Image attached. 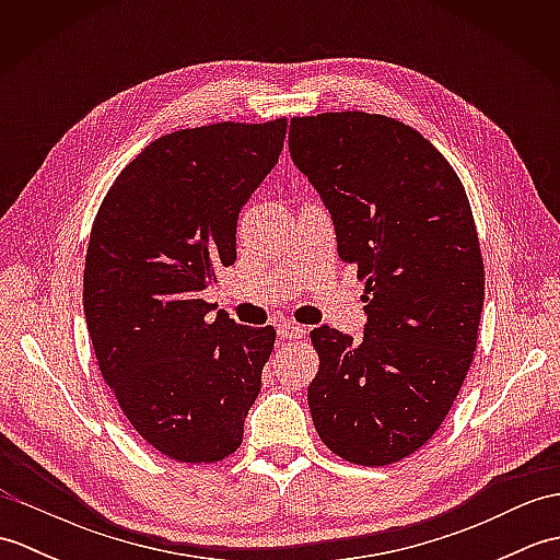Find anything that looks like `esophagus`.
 I'll return each instance as SVG.
<instances>
[{
  "label": "esophagus",
  "mask_w": 560,
  "mask_h": 560,
  "mask_svg": "<svg viewBox=\"0 0 560 560\" xmlns=\"http://www.w3.org/2000/svg\"><path fill=\"white\" fill-rule=\"evenodd\" d=\"M277 331H279V337H283V339H301L305 335V327L295 325V323H279Z\"/></svg>",
  "instance_id": "esophagus-1"
}]
</instances>
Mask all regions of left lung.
<instances>
[{
	"mask_svg": "<svg viewBox=\"0 0 560 560\" xmlns=\"http://www.w3.org/2000/svg\"><path fill=\"white\" fill-rule=\"evenodd\" d=\"M289 149L365 281L361 339L311 331L315 431L341 459L385 467L433 438L477 351L483 259L469 199L443 153L385 115L293 117Z\"/></svg>",
	"mask_w": 560,
	"mask_h": 560,
	"instance_id": "left-lung-1",
	"label": "left lung"
}]
</instances>
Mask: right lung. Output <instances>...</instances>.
<instances>
[{
  "mask_svg": "<svg viewBox=\"0 0 560 560\" xmlns=\"http://www.w3.org/2000/svg\"><path fill=\"white\" fill-rule=\"evenodd\" d=\"M287 117L165 135L117 175L91 229L83 313L103 380L165 457L241 447L277 331L237 325L201 291L235 261L237 217L277 165Z\"/></svg>",
  "mask_w": 560,
  "mask_h": 560,
  "instance_id": "1",
  "label": "right lung"
}]
</instances>
